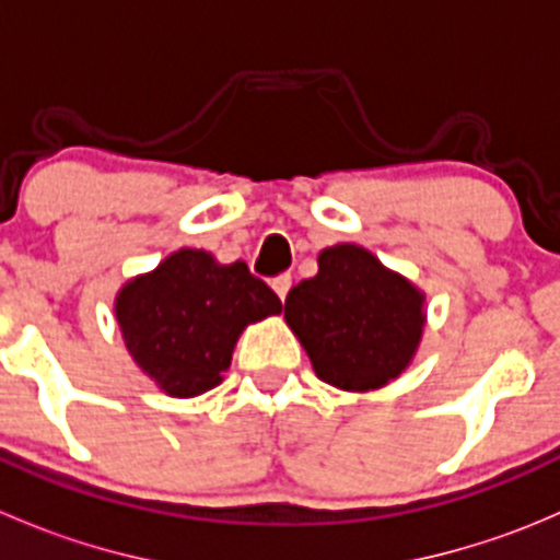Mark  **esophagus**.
<instances>
[{"label":"esophagus","mask_w":560,"mask_h":560,"mask_svg":"<svg viewBox=\"0 0 560 560\" xmlns=\"http://www.w3.org/2000/svg\"><path fill=\"white\" fill-rule=\"evenodd\" d=\"M270 287H273L276 295L281 298V301H287V295H290V287H292V276H276L273 281H270Z\"/></svg>","instance_id":"obj_1"}]
</instances>
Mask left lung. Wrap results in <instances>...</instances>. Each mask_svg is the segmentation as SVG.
Listing matches in <instances>:
<instances>
[{"mask_svg": "<svg viewBox=\"0 0 560 560\" xmlns=\"http://www.w3.org/2000/svg\"><path fill=\"white\" fill-rule=\"evenodd\" d=\"M284 319L316 376L358 393L395 380L417 352L425 325L420 292L352 244L319 254V273L287 295Z\"/></svg>", "mask_w": 560, "mask_h": 560, "instance_id": "left-lung-1", "label": "left lung"}]
</instances>
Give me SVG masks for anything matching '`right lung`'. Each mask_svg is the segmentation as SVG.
<instances>
[{"label":"right lung","mask_w":560,"mask_h":560,"mask_svg":"<svg viewBox=\"0 0 560 560\" xmlns=\"http://www.w3.org/2000/svg\"><path fill=\"white\" fill-rule=\"evenodd\" d=\"M279 312V295L246 262L219 265L197 248L171 254L116 298L129 354L175 398L217 387L241 330Z\"/></svg>","instance_id":"right-lung-1"}]
</instances>
